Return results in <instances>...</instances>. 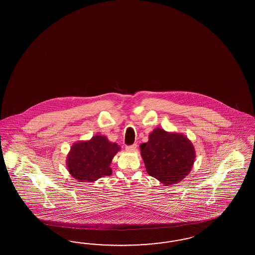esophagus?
I'll return each mask as SVG.
<instances>
[{"instance_id": "34e87169", "label": "esophagus", "mask_w": 255, "mask_h": 255, "mask_svg": "<svg viewBox=\"0 0 255 255\" xmlns=\"http://www.w3.org/2000/svg\"><path fill=\"white\" fill-rule=\"evenodd\" d=\"M136 147H137V146L134 144V145H131V146H126L125 148H126L127 151L132 152V151H135V150H136Z\"/></svg>"}]
</instances>
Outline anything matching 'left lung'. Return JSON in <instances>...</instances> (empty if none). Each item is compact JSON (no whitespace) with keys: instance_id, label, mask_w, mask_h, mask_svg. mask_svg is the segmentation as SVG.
I'll use <instances>...</instances> for the list:
<instances>
[{"instance_id":"1","label":"left lung","mask_w":255,"mask_h":255,"mask_svg":"<svg viewBox=\"0 0 255 255\" xmlns=\"http://www.w3.org/2000/svg\"><path fill=\"white\" fill-rule=\"evenodd\" d=\"M147 174L163 185L181 181L193 168L195 149L186 135L155 128L148 141L140 145Z\"/></svg>"}]
</instances>
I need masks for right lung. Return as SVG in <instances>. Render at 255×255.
I'll return each instance as SVG.
<instances>
[{
    "instance_id": "right-lung-1",
    "label": "right lung",
    "mask_w": 255,
    "mask_h": 255,
    "mask_svg": "<svg viewBox=\"0 0 255 255\" xmlns=\"http://www.w3.org/2000/svg\"><path fill=\"white\" fill-rule=\"evenodd\" d=\"M121 147L105 135H93L87 141H78L71 147L66 157L70 175L79 182H93L110 176L112 159Z\"/></svg>"
}]
</instances>
